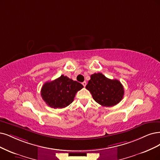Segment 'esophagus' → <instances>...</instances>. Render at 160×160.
I'll return each mask as SVG.
<instances>
[{"label": "esophagus", "mask_w": 160, "mask_h": 160, "mask_svg": "<svg viewBox=\"0 0 160 160\" xmlns=\"http://www.w3.org/2000/svg\"><path fill=\"white\" fill-rule=\"evenodd\" d=\"M82 85H83L84 86V87H85L86 86V82H82Z\"/></svg>", "instance_id": "1"}]
</instances>
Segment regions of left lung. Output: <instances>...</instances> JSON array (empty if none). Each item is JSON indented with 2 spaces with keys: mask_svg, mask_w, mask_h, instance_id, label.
<instances>
[{
  "mask_svg": "<svg viewBox=\"0 0 160 160\" xmlns=\"http://www.w3.org/2000/svg\"><path fill=\"white\" fill-rule=\"evenodd\" d=\"M86 88L95 101L103 107H112L119 103L124 96V88L118 80H111L102 73H94Z\"/></svg>",
  "mask_w": 160,
  "mask_h": 160,
  "instance_id": "left-lung-1",
  "label": "left lung"
}]
</instances>
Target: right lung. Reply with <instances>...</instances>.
<instances>
[{
    "mask_svg": "<svg viewBox=\"0 0 160 160\" xmlns=\"http://www.w3.org/2000/svg\"><path fill=\"white\" fill-rule=\"evenodd\" d=\"M84 86L79 82L61 75L51 82L43 85L41 96L49 107L54 109L66 108L74 101L77 92Z\"/></svg>",
    "mask_w": 160,
    "mask_h": 160,
    "instance_id": "1",
    "label": "right lung"
}]
</instances>
